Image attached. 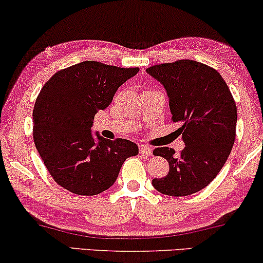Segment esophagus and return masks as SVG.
<instances>
[{
	"mask_svg": "<svg viewBox=\"0 0 263 263\" xmlns=\"http://www.w3.org/2000/svg\"><path fill=\"white\" fill-rule=\"evenodd\" d=\"M139 152L140 155H145V156H152V148H149L148 146H139Z\"/></svg>",
	"mask_w": 263,
	"mask_h": 263,
	"instance_id": "esophagus-1",
	"label": "esophagus"
}]
</instances>
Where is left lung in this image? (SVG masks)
Returning a JSON list of instances; mask_svg holds the SVG:
<instances>
[{
    "label": "left lung",
    "mask_w": 263,
    "mask_h": 263,
    "mask_svg": "<svg viewBox=\"0 0 263 263\" xmlns=\"http://www.w3.org/2000/svg\"><path fill=\"white\" fill-rule=\"evenodd\" d=\"M164 86L173 123H180L185 148L175 156L169 147L153 155L169 163L164 177L152 185L172 197L190 196L203 190L226 163L236 140L237 106L222 76L198 61L182 59L146 69Z\"/></svg>",
    "instance_id": "obj_1"
}]
</instances>
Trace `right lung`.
<instances>
[{"label":"right lung","mask_w":263,"mask_h":263,"mask_svg":"<svg viewBox=\"0 0 263 263\" xmlns=\"http://www.w3.org/2000/svg\"><path fill=\"white\" fill-rule=\"evenodd\" d=\"M139 67L94 60L58 71L44 83L33 107V141L58 185L80 196H95L114 185L119 170L139 148L125 139L94 141V116Z\"/></svg>","instance_id":"1"}]
</instances>
